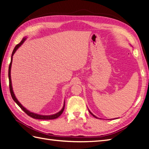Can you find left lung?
Instances as JSON below:
<instances>
[{"label": "left lung", "instance_id": "left-lung-1", "mask_svg": "<svg viewBox=\"0 0 149 149\" xmlns=\"http://www.w3.org/2000/svg\"><path fill=\"white\" fill-rule=\"evenodd\" d=\"M89 113H91V114H92V115H93V116H94V117H95V118H97V117H96V116H94V114H93V113H91V111H89Z\"/></svg>", "mask_w": 149, "mask_h": 149}]
</instances>
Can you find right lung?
I'll use <instances>...</instances> for the list:
<instances>
[{
	"mask_svg": "<svg viewBox=\"0 0 149 149\" xmlns=\"http://www.w3.org/2000/svg\"><path fill=\"white\" fill-rule=\"evenodd\" d=\"M25 40V38L24 39L22 40L21 42L20 43L17 44L16 47H15L14 50L13 52V53H12V56H11V60H10V63L9 64V89H10V94H11V96H12L13 100L16 102V104L19 106V107L23 110V111L28 114V116H29L30 117H31L33 118H35V119H39V120H53V119H56V118H58L61 114H62L63 110H64V108H65V105L63 106V108H62V109L61 110V111L60 112H58V113L56 114H53V115H49V116H43V115H39V114H35V113H31L29 111H28L27 109H26V108H24L23 106H22L21 103H19V102L17 101V100L16 99V96H15V95L13 93V87H12V83H11V79H10V68H11V65H12V62H13V56L14 55V53L16 52V49L20 47V46L22 44V43Z\"/></svg>",
	"mask_w": 149,
	"mask_h": 149,
	"instance_id": "add662e5",
	"label": "right lung"
}]
</instances>
